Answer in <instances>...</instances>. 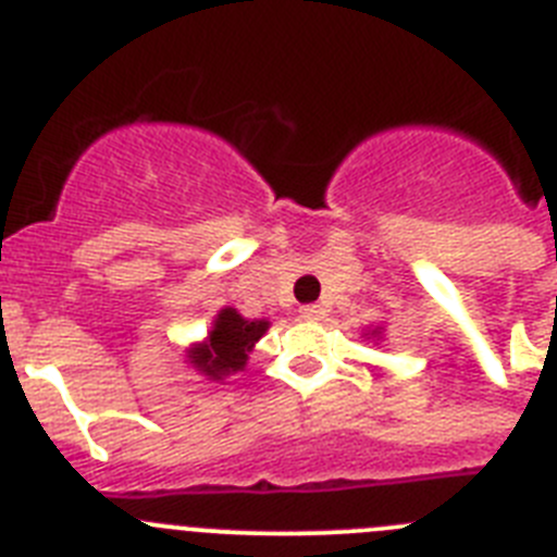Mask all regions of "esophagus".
Returning a JSON list of instances; mask_svg holds the SVG:
<instances>
[{
  "label": "esophagus",
  "instance_id": "esophagus-1",
  "mask_svg": "<svg viewBox=\"0 0 557 557\" xmlns=\"http://www.w3.org/2000/svg\"><path fill=\"white\" fill-rule=\"evenodd\" d=\"M304 321H323L326 318V309L321 304H309V307H301Z\"/></svg>",
  "mask_w": 557,
  "mask_h": 557
}]
</instances>
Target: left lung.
Listing matches in <instances>:
<instances>
[{
    "mask_svg": "<svg viewBox=\"0 0 557 557\" xmlns=\"http://www.w3.org/2000/svg\"><path fill=\"white\" fill-rule=\"evenodd\" d=\"M382 332H385V329H382V326L368 329V332H366V339H373V343H379V339H382Z\"/></svg>",
    "mask_w": 557,
    "mask_h": 557,
    "instance_id": "obj_1",
    "label": "left lung"
}]
</instances>
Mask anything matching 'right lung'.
<instances>
[{
  "instance_id": "1",
  "label": "right lung",
  "mask_w": 557,
  "mask_h": 557,
  "mask_svg": "<svg viewBox=\"0 0 557 557\" xmlns=\"http://www.w3.org/2000/svg\"><path fill=\"white\" fill-rule=\"evenodd\" d=\"M268 329L270 321L264 318L262 321L243 318L234 307H223L214 314L209 334L186 348V362L209 382H223V379L245 371L248 354L253 351V346Z\"/></svg>"
}]
</instances>
